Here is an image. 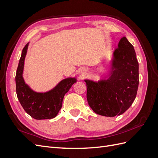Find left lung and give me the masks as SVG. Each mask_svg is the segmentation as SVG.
I'll return each instance as SVG.
<instances>
[{
    "instance_id": "left-lung-1",
    "label": "left lung",
    "mask_w": 158,
    "mask_h": 158,
    "mask_svg": "<svg viewBox=\"0 0 158 158\" xmlns=\"http://www.w3.org/2000/svg\"><path fill=\"white\" fill-rule=\"evenodd\" d=\"M84 81L88 104L95 113L118 116L131 106L136 96L139 73L135 49L125 37L113 52L111 69L104 79Z\"/></svg>"
}]
</instances>
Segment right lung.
<instances>
[{"instance_id": "1", "label": "right lung", "mask_w": 158, "mask_h": 158, "mask_svg": "<svg viewBox=\"0 0 158 158\" xmlns=\"http://www.w3.org/2000/svg\"><path fill=\"white\" fill-rule=\"evenodd\" d=\"M29 43L25 45L16 74V86L18 99L25 111L37 120L50 119L55 117L62 107L63 100L66 93L69 92L74 83L76 78H65L55 88L46 92H37L26 84L23 78L24 60Z\"/></svg>"}]
</instances>
